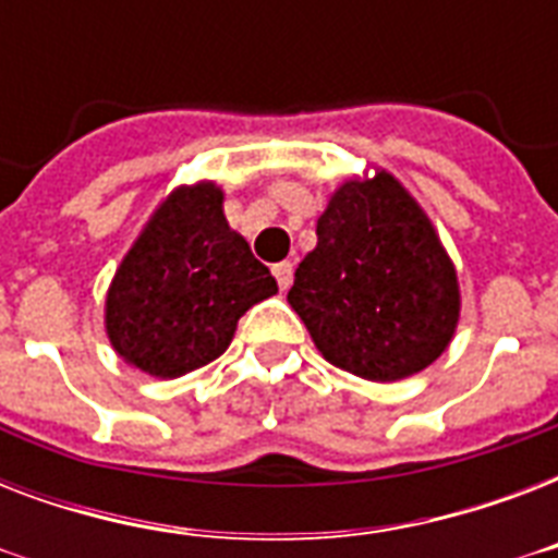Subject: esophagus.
I'll return each mask as SVG.
<instances>
[{
	"instance_id": "34e87169",
	"label": "esophagus",
	"mask_w": 558,
	"mask_h": 558,
	"mask_svg": "<svg viewBox=\"0 0 558 558\" xmlns=\"http://www.w3.org/2000/svg\"><path fill=\"white\" fill-rule=\"evenodd\" d=\"M271 271H275V278H278V287L287 292V289L292 287V271H295V266H292L289 260H283V263H275Z\"/></svg>"
}]
</instances>
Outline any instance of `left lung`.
<instances>
[{
	"mask_svg": "<svg viewBox=\"0 0 558 558\" xmlns=\"http://www.w3.org/2000/svg\"><path fill=\"white\" fill-rule=\"evenodd\" d=\"M315 234L287 301L330 365L397 381L449 348L460 322L458 269L393 173L344 179Z\"/></svg>",
	"mask_w": 558,
	"mask_h": 558,
	"instance_id": "1",
	"label": "left lung"
}]
</instances>
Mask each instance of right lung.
<instances>
[{
  "instance_id": "1",
  "label": "right lung",
  "mask_w": 558,
  "mask_h": 558,
  "mask_svg": "<svg viewBox=\"0 0 558 558\" xmlns=\"http://www.w3.org/2000/svg\"><path fill=\"white\" fill-rule=\"evenodd\" d=\"M217 182L179 185L153 210L107 289L104 324L126 365L177 379L228 350L245 310L278 292L228 226Z\"/></svg>"
}]
</instances>
